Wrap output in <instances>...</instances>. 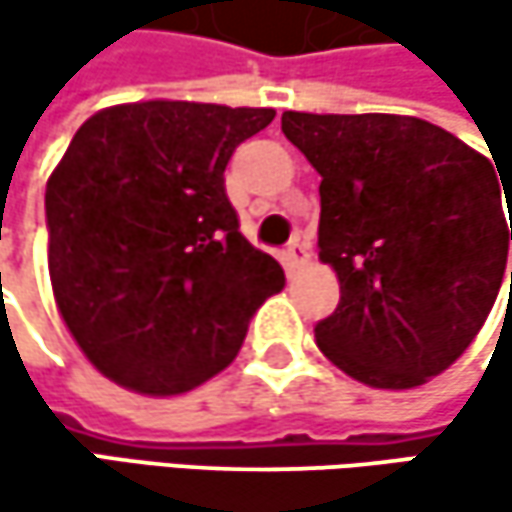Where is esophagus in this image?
<instances>
[{
	"mask_svg": "<svg viewBox=\"0 0 512 512\" xmlns=\"http://www.w3.org/2000/svg\"><path fill=\"white\" fill-rule=\"evenodd\" d=\"M308 257H311V246L305 240H293L287 246V263L290 266H302V263H308Z\"/></svg>",
	"mask_w": 512,
	"mask_h": 512,
	"instance_id": "1",
	"label": "esophagus"
}]
</instances>
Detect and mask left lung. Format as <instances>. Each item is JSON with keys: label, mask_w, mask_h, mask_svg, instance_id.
Returning a JSON list of instances; mask_svg holds the SVG:
<instances>
[{"label": "left lung", "mask_w": 512, "mask_h": 512, "mask_svg": "<svg viewBox=\"0 0 512 512\" xmlns=\"http://www.w3.org/2000/svg\"><path fill=\"white\" fill-rule=\"evenodd\" d=\"M320 180V260L341 281L317 347L373 388H415L486 323L512 240L492 162L409 115L284 112ZM512 299V272H510Z\"/></svg>", "instance_id": "left-lung-1"}]
</instances>
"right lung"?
Here are the masks:
<instances>
[{
  "mask_svg": "<svg viewBox=\"0 0 512 512\" xmlns=\"http://www.w3.org/2000/svg\"><path fill=\"white\" fill-rule=\"evenodd\" d=\"M272 109L148 100L91 115L47 183L58 311L91 364L142 394H183L243 347L284 287L225 192Z\"/></svg>",
  "mask_w": 512,
  "mask_h": 512,
  "instance_id": "obj_1",
  "label": "right lung"
}]
</instances>
